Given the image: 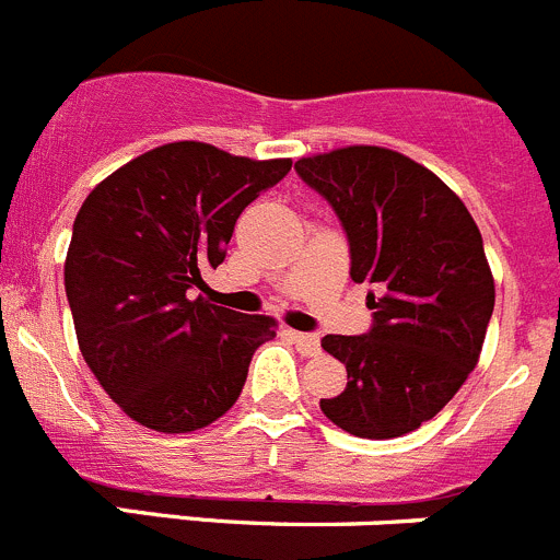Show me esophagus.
<instances>
[{"mask_svg": "<svg viewBox=\"0 0 560 560\" xmlns=\"http://www.w3.org/2000/svg\"><path fill=\"white\" fill-rule=\"evenodd\" d=\"M289 338L296 343V350H300L302 355L314 358V355H319V352H322V341H319V336H314V332L289 330Z\"/></svg>", "mask_w": 560, "mask_h": 560, "instance_id": "1", "label": "esophagus"}]
</instances>
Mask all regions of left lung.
<instances>
[{
	"label": "left lung",
	"mask_w": 560,
	"mask_h": 560,
	"mask_svg": "<svg viewBox=\"0 0 560 560\" xmlns=\"http://www.w3.org/2000/svg\"><path fill=\"white\" fill-rule=\"evenodd\" d=\"M294 168L341 219L350 277L374 289L366 336L322 338L347 366V388L322 410L358 439L422 428L478 366L494 311L478 224L430 168L386 147H341Z\"/></svg>",
	"instance_id": "1"
}]
</instances>
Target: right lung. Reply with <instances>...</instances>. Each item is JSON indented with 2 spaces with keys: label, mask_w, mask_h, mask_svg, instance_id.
I'll use <instances>...</instances> for the list:
<instances>
[{
  "label": "right lung",
  "mask_w": 560,
  "mask_h": 560,
  "mask_svg": "<svg viewBox=\"0 0 560 560\" xmlns=\"http://www.w3.org/2000/svg\"><path fill=\"white\" fill-rule=\"evenodd\" d=\"M202 141L132 158L85 197L66 253L80 352L107 397L143 428L191 433L224 417L271 316L213 305L205 271L224 260L235 219L289 174Z\"/></svg>",
  "instance_id": "obj_1"
}]
</instances>
